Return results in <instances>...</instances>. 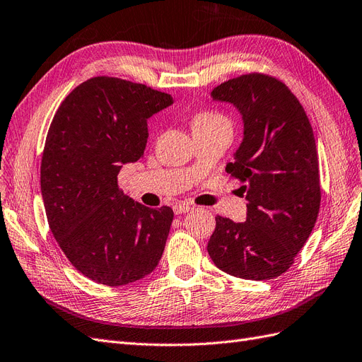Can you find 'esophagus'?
Wrapping results in <instances>:
<instances>
[{
  "instance_id": "obj_1",
  "label": "esophagus",
  "mask_w": 362,
  "mask_h": 362,
  "mask_svg": "<svg viewBox=\"0 0 362 362\" xmlns=\"http://www.w3.org/2000/svg\"><path fill=\"white\" fill-rule=\"evenodd\" d=\"M190 210H193V207H192L190 204L178 202V204L173 205V211L177 213V214H184V213H187V211H190Z\"/></svg>"
}]
</instances>
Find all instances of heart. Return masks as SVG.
<instances>
[{
  "instance_id": "obj_1",
  "label": "heart",
  "mask_w": 362,
  "mask_h": 362,
  "mask_svg": "<svg viewBox=\"0 0 362 362\" xmlns=\"http://www.w3.org/2000/svg\"><path fill=\"white\" fill-rule=\"evenodd\" d=\"M228 124V122L222 115L214 112H199L194 115L192 122V128H210V126Z\"/></svg>"
}]
</instances>
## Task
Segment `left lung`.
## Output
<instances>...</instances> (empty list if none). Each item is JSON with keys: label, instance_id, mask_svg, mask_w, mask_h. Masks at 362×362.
<instances>
[{"label": "left lung", "instance_id": "1", "mask_svg": "<svg viewBox=\"0 0 362 362\" xmlns=\"http://www.w3.org/2000/svg\"><path fill=\"white\" fill-rule=\"evenodd\" d=\"M210 95L233 105L242 117V143L226 170L243 182L248 204L245 222L216 216L209 254L230 276L279 277L306 243L320 210L312 126L289 88L265 74L230 79Z\"/></svg>", "mask_w": 362, "mask_h": 362}]
</instances>
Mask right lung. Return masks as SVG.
<instances>
[{
	"label": "right lung",
	"mask_w": 362,
	"mask_h": 362,
	"mask_svg": "<svg viewBox=\"0 0 362 362\" xmlns=\"http://www.w3.org/2000/svg\"><path fill=\"white\" fill-rule=\"evenodd\" d=\"M172 103L141 83L93 77L68 94L48 129L41 164L48 226L71 265L100 285L140 280L163 256L172 209L126 197L117 175L143 157L148 120Z\"/></svg>",
	"instance_id": "1"
}]
</instances>
